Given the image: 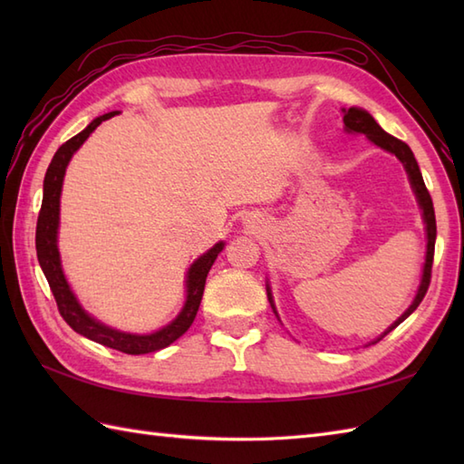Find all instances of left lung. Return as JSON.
Masks as SVG:
<instances>
[{
	"label": "left lung",
	"mask_w": 464,
	"mask_h": 464,
	"mask_svg": "<svg viewBox=\"0 0 464 464\" xmlns=\"http://www.w3.org/2000/svg\"><path fill=\"white\" fill-rule=\"evenodd\" d=\"M343 123H344V131L367 135L374 145L381 147V150L389 151L392 155H397V160L402 165H405L411 187H412V191H415L417 201H419L420 209H422V221H425V225H427V259H425V267H422V279H420V285H419L417 297H415V301L411 303V307L405 313H402L401 317L395 323H392L391 327L384 331L379 339L372 341V343H379L384 337V334H389L392 329L399 327V324L405 321L412 311L419 307L422 297H425V295H427V289H429V285H430V269H432V257H435V239H437L435 207H432V199H430V195L427 191L425 181H422V175H420V169H419V163L415 160V155H412L411 147L405 141H401V140H397V137H392L384 130H381V125L372 120V115L369 111L361 110V107H349V110H343ZM267 297H269V303H271V307L275 311V304H273V297H271V289L269 287H267ZM275 314H277V311H275Z\"/></svg>",
	"instance_id": "obj_1"
}]
</instances>
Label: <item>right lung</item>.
Instances as JSON below:
<instances>
[{"label": "right lung", "instance_id": "right-lung-1", "mask_svg": "<svg viewBox=\"0 0 464 464\" xmlns=\"http://www.w3.org/2000/svg\"><path fill=\"white\" fill-rule=\"evenodd\" d=\"M115 113L117 111L100 115L97 120H93L90 125H87L82 133L72 137V140L65 141L55 151L44 179V201L37 217L35 249H37V261L42 265V271L49 283V289L53 293L57 309L62 313V317L65 319L69 327H72L75 333L83 334V337L100 344H105V347L110 349L121 351L127 354H145V353H153V351L169 347L173 341L179 339L181 334L191 327V323L201 304L207 273H209L217 255L223 251L225 243L219 241L217 245H213L209 251L203 253L201 257L191 265L189 271H187V281H185L187 299H185L183 309L169 324H165V327L160 331L150 333V334L123 333V331L107 327V324L93 319L90 313H85L82 309V304L77 303L73 291L69 289L67 279L62 269V259H59V249H57L59 197H62V185H63L67 163L72 161L73 153L80 150L87 137L97 130V125H102L105 120H110V117H113Z\"/></svg>", "mask_w": 464, "mask_h": 464}]
</instances>
